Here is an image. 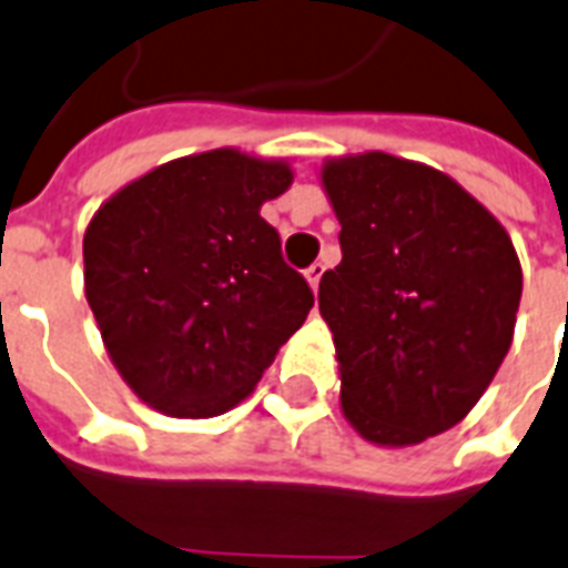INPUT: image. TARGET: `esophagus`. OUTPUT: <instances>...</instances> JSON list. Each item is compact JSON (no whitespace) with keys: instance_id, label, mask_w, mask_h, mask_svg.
<instances>
[{"instance_id":"obj_1","label":"esophagus","mask_w":568,"mask_h":568,"mask_svg":"<svg viewBox=\"0 0 568 568\" xmlns=\"http://www.w3.org/2000/svg\"><path fill=\"white\" fill-rule=\"evenodd\" d=\"M322 272H325V266H322V263H313L311 270H305V278H307V284H311L313 293H316V290H320Z\"/></svg>"}]
</instances>
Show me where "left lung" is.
<instances>
[{
  "label": "left lung",
  "instance_id": "1",
  "mask_svg": "<svg viewBox=\"0 0 568 568\" xmlns=\"http://www.w3.org/2000/svg\"><path fill=\"white\" fill-rule=\"evenodd\" d=\"M343 261L320 281L339 410L366 443L416 446L466 419L514 343L521 266L452 175L387 152L325 158Z\"/></svg>",
  "mask_w": 568,
  "mask_h": 568
}]
</instances>
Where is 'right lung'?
<instances>
[{"label": "right lung", "mask_w": 568, "mask_h": 568, "mask_svg": "<svg viewBox=\"0 0 568 568\" xmlns=\"http://www.w3.org/2000/svg\"><path fill=\"white\" fill-rule=\"evenodd\" d=\"M284 158L234 146L166 161L113 193L84 231V296L104 352L140 402L211 419L252 396L307 311L263 202Z\"/></svg>", "instance_id": "obj_1"}]
</instances>
